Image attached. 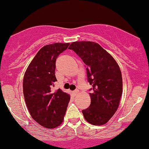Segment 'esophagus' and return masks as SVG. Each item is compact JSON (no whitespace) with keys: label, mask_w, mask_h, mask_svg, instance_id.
Instances as JSON below:
<instances>
[{"label":"esophagus","mask_w":149,"mask_h":149,"mask_svg":"<svg viewBox=\"0 0 149 149\" xmlns=\"http://www.w3.org/2000/svg\"><path fill=\"white\" fill-rule=\"evenodd\" d=\"M79 89H75V90L73 91V93H74V95H77V93H79Z\"/></svg>","instance_id":"1"}]
</instances>
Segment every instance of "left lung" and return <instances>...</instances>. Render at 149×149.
<instances>
[{
    "instance_id": "1",
    "label": "left lung",
    "mask_w": 149,
    "mask_h": 149,
    "mask_svg": "<svg viewBox=\"0 0 149 149\" xmlns=\"http://www.w3.org/2000/svg\"><path fill=\"white\" fill-rule=\"evenodd\" d=\"M86 66L87 81L92 89L91 104L82 113L85 120L95 125L107 123L119 107L123 91L119 66L111 54L91 41L73 42L68 47Z\"/></svg>"
}]
</instances>
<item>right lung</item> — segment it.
<instances>
[{"instance_id":"obj_1","label":"right lung","mask_w":149,"mask_h":149,"mask_svg":"<svg viewBox=\"0 0 149 149\" xmlns=\"http://www.w3.org/2000/svg\"><path fill=\"white\" fill-rule=\"evenodd\" d=\"M69 45L57 42L44 46L24 74L23 91L29 113L34 121L49 129L62 124L70 99V95L60 89L52 91L57 81L56 59Z\"/></svg>"}]
</instances>
